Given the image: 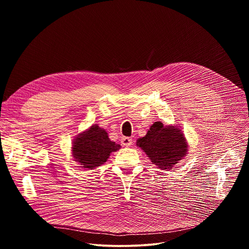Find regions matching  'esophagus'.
<instances>
[{
  "label": "esophagus",
  "mask_w": 249,
  "mask_h": 249,
  "mask_svg": "<svg viewBox=\"0 0 249 249\" xmlns=\"http://www.w3.org/2000/svg\"><path fill=\"white\" fill-rule=\"evenodd\" d=\"M133 143V141L130 137H122L121 138V145L124 147H129Z\"/></svg>",
  "instance_id": "1"
}]
</instances>
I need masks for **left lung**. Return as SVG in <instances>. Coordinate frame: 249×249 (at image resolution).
<instances>
[{
  "mask_svg": "<svg viewBox=\"0 0 249 249\" xmlns=\"http://www.w3.org/2000/svg\"><path fill=\"white\" fill-rule=\"evenodd\" d=\"M152 162L160 169H172L187 154L188 145L180 129L155 122L147 135L137 141Z\"/></svg>",
  "mask_w": 249,
  "mask_h": 249,
  "instance_id": "left-lung-1",
  "label": "left lung"
}]
</instances>
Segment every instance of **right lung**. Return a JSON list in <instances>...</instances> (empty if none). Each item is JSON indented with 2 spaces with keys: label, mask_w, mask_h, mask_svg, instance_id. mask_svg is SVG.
I'll use <instances>...</instances> for the list:
<instances>
[{
  "label": "right lung",
  "mask_w": 249,
  "mask_h": 249,
  "mask_svg": "<svg viewBox=\"0 0 249 249\" xmlns=\"http://www.w3.org/2000/svg\"><path fill=\"white\" fill-rule=\"evenodd\" d=\"M120 148L119 144L110 141L104 129L98 125H92L75 139L72 151L75 160L82 167L93 169L103 164L112 152H116Z\"/></svg>",
  "instance_id": "right-lung-1"
}]
</instances>
